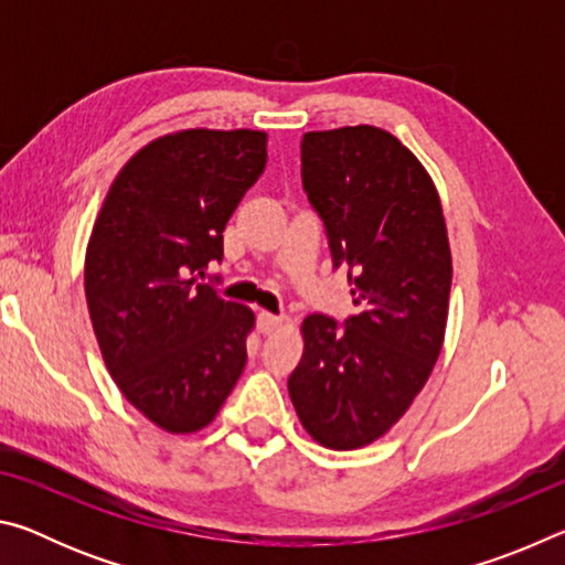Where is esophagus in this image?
<instances>
[{
  "label": "esophagus",
  "instance_id": "34e87169",
  "mask_svg": "<svg viewBox=\"0 0 565 565\" xmlns=\"http://www.w3.org/2000/svg\"><path fill=\"white\" fill-rule=\"evenodd\" d=\"M284 321H286V319L279 317V313L262 311V313H259V331H262V333H274L276 329H281Z\"/></svg>",
  "mask_w": 565,
  "mask_h": 565
}]
</instances>
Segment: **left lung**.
<instances>
[{
    "mask_svg": "<svg viewBox=\"0 0 565 565\" xmlns=\"http://www.w3.org/2000/svg\"><path fill=\"white\" fill-rule=\"evenodd\" d=\"M301 179L333 266H349L356 313L343 329L323 313L303 319L289 396L313 441L351 451L384 436L431 376L451 246L434 179L394 134L369 124L306 131Z\"/></svg>",
    "mask_w": 565,
    "mask_h": 565,
    "instance_id": "obj_1",
    "label": "left lung"
}]
</instances>
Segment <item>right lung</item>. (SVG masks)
<instances>
[{"label": "right lung", "instance_id": "1", "mask_svg": "<svg viewBox=\"0 0 565 565\" xmlns=\"http://www.w3.org/2000/svg\"><path fill=\"white\" fill-rule=\"evenodd\" d=\"M266 167V131L184 129L141 147L94 222L84 294L104 363L169 434L212 424L246 363L254 311L202 284Z\"/></svg>", "mask_w": 565, "mask_h": 565}]
</instances>
